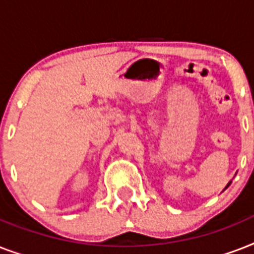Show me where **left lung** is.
<instances>
[{
  "instance_id": "obj_1",
  "label": "left lung",
  "mask_w": 254,
  "mask_h": 254,
  "mask_svg": "<svg viewBox=\"0 0 254 254\" xmlns=\"http://www.w3.org/2000/svg\"><path fill=\"white\" fill-rule=\"evenodd\" d=\"M231 183H232V181H231V182H228V185L225 186V189H224V190H227V189H228V187H229V185H231ZM224 190H223V191H224Z\"/></svg>"
}]
</instances>
